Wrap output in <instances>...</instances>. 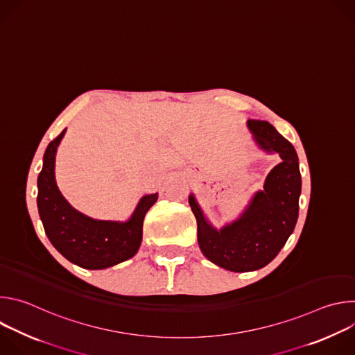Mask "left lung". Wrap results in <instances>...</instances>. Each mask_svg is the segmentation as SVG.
<instances>
[{
  "label": "left lung",
  "instance_id": "1",
  "mask_svg": "<svg viewBox=\"0 0 355 355\" xmlns=\"http://www.w3.org/2000/svg\"><path fill=\"white\" fill-rule=\"evenodd\" d=\"M257 143L277 151L282 162L268 174L243 216L220 232L202 215L193 196L189 207L198 223V243L204 256L230 271H254L271 263L295 229L299 212L300 173L295 147L267 121L250 119Z\"/></svg>",
  "mask_w": 355,
  "mask_h": 355
}]
</instances>
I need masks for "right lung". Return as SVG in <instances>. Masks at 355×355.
Listing matches in <instances>:
<instances>
[{"label": "right lung", "mask_w": 355, "mask_h": 355, "mask_svg": "<svg viewBox=\"0 0 355 355\" xmlns=\"http://www.w3.org/2000/svg\"><path fill=\"white\" fill-rule=\"evenodd\" d=\"M63 135L64 130L49 143L37 177V209L50 243L69 261L88 270L108 268L133 257L141 241L143 219L156 204L157 192L143 196L125 223L94 220L77 212L55 181V156Z\"/></svg>", "instance_id": "1"}]
</instances>
